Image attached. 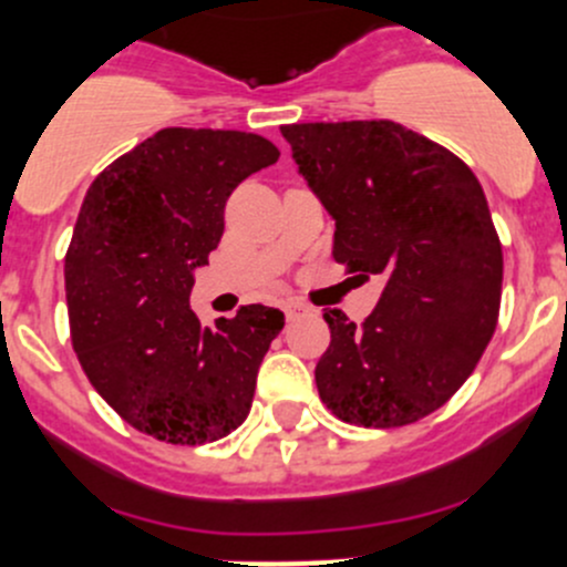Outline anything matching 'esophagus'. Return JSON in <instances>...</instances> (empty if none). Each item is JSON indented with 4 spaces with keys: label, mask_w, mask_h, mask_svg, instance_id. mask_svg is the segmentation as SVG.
Here are the masks:
<instances>
[{
    "label": "esophagus",
    "mask_w": 567,
    "mask_h": 567,
    "mask_svg": "<svg viewBox=\"0 0 567 567\" xmlns=\"http://www.w3.org/2000/svg\"><path fill=\"white\" fill-rule=\"evenodd\" d=\"M282 310H285V318H288V320H299V318H305L307 312H310V307L301 305V301H288Z\"/></svg>",
    "instance_id": "1"
}]
</instances>
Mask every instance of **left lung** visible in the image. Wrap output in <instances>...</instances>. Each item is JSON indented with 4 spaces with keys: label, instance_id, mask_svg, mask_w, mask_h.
Wrapping results in <instances>:
<instances>
[{
    "label": "left lung",
    "instance_id": "8db88e82",
    "mask_svg": "<svg viewBox=\"0 0 567 567\" xmlns=\"http://www.w3.org/2000/svg\"><path fill=\"white\" fill-rule=\"evenodd\" d=\"M279 131L334 219L331 257L384 279L359 326L323 310L320 400L351 425H411L461 390L499 320L502 244L483 186L455 153L392 120Z\"/></svg>",
    "mask_w": 567,
    "mask_h": 567
}]
</instances>
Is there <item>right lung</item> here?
I'll use <instances>...</instances> for the list:
<instances>
[{"label":"right lung","mask_w":567,"mask_h":567,"mask_svg":"<svg viewBox=\"0 0 567 567\" xmlns=\"http://www.w3.org/2000/svg\"><path fill=\"white\" fill-rule=\"evenodd\" d=\"M277 158L247 131L162 128L87 188L65 255L73 351L95 392L158 442L194 447L247 420L285 316L247 305L208 329L188 293L233 188Z\"/></svg>","instance_id":"1"}]
</instances>
